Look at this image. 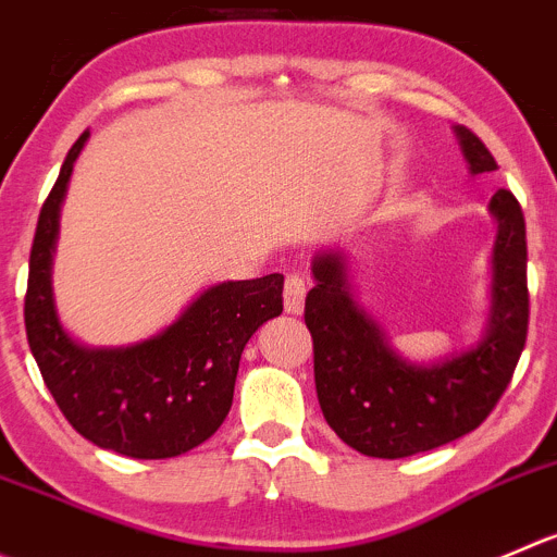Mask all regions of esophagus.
<instances>
[{
    "label": "esophagus",
    "mask_w": 557,
    "mask_h": 557,
    "mask_svg": "<svg viewBox=\"0 0 557 557\" xmlns=\"http://www.w3.org/2000/svg\"><path fill=\"white\" fill-rule=\"evenodd\" d=\"M306 278L304 275H287V282H284V309L289 314H298L304 311V300H306Z\"/></svg>",
    "instance_id": "1"
}]
</instances>
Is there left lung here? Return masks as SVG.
<instances>
[{
    "instance_id": "8db88e82",
    "label": "left lung",
    "mask_w": 557,
    "mask_h": 557,
    "mask_svg": "<svg viewBox=\"0 0 557 557\" xmlns=\"http://www.w3.org/2000/svg\"><path fill=\"white\" fill-rule=\"evenodd\" d=\"M470 172H495L484 141L459 125ZM497 219L492 253V314L473 349L432 367H412L388 347L383 331L349 298L344 257L314 259L317 287L306 295L304 320L314 342V383L327 426L355 451L401 459L457 441L486 421L520 361L528 338L525 215L511 190L490 202Z\"/></svg>"
}]
</instances>
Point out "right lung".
<instances>
[{
	"label": "right lung",
	"mask_w": 557,
	"mask_h": 557,
	"mask_svg": "<svg viewBox=\"0 0 557 557\" xmlns=\"http://www.w3.org/2000/svg\"><path fill=\"white\" fill-rule=\"evenodd\" d=\"M76 139L46 196L29 251L24 325L37 369L62 416L82 437L134 459H169L205 443L224 423L248 338L284 309V275L224 282L202 293L177 322L134 347L87 349L57 320L51 251Z\"/></svg>",
	"instance_id": "1"
}]
</instances>
